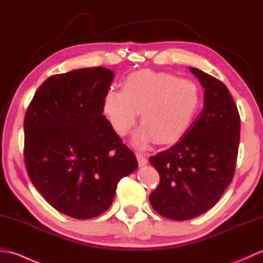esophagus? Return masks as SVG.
I'll use <instances>...</instances> for the list:
<instances>
[{"label":"esophagus","mask_w":263,"mask_h":263,"mask_svg":"<svg viewBox=\"0 0 263 263\" xmlns=\"http://www.w3.org/2000/svg\"><path fill=\"white\" fill-rule=\"evenodd\" d=\"M137 159H138L139 166H144V165H147V163H148L147 157L143 154H141V153H138L137 154Z\"/></svg>","instance_id":"obj_1"}]
</instances>
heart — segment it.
<instances>
[{"label": "heart", "mask_w": 263, "mask_h": 263, "mask_svg": "<svg viewBox=\"0 0 263 263\" xmlns=\"http://www.w3.org/2000/svg\"><path fill=\"white\" fill-rule=\"evenodd\" d=\"M202 93L197 82L166 72L141 70L128 76L123 90L109 89L104 113L119 136H126L141 113L144 126L135 136L137 147L152 140L172 143L185 135L197 117Z\"/></svg>", "instance_id": "heart-1"}]
</instances>
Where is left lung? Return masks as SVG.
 Masks as SVG:
<instances>
[{"instance_id":"1","label":"left lung","mask_w":263,"mask_h":263,"mask_svg":"<svg viewBox=\"0 0 263 263\" xmlns=\"http://www.w3.org/2000/svg\"><path fill=\"white\" fill-rule=\"evenodd\" d=\"M204 88V106L174 146L149 158L160 182L149 200L159 215L187 220L212 208L235 173L241 119L220 80L195 68Z\"/></svg>"}]
</instances>
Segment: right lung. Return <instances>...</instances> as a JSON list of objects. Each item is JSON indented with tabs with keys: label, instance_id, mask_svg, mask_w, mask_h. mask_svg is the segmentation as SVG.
Listing matches in <instances>:
<instances>
[{
	"label": "right lung",
	"instance_id": "add662e5",
	"mask_svg": "<svg viewBox=\"0 0 263 263\" xmlns=\"http://www.w3.org/2000/svg\"><path fill=\"white\" fill-rule=\"evenodd\" d=\"M114 72L103 66L49 77L28 106L24 156L31 183L62 214L89 219L107 210L132 150L103 115Z\"/></svg>",
	"mask_w": 263,
	"mask_h": 263
}]
</instances>
